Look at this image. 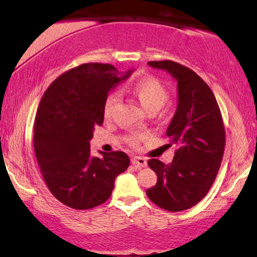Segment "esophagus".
I'll use <instances>...</instances> for the list:
<instances>
[{"label": "esophagus", "mask_w": 257, "mask_h": 257, "mask_svg": "<svg viewBox=\"0 0 257 257\" xmlns=\"http://www.w3.org/2000/svg\"><path fill=\"white\" fill-rule=\"evenodd\" d=\"M132 164L136 165V166H138V167H146L147 166L146 159H144V158H142V157H133Z\"/></svg>", "instance_id": "obj_1"}]
</instances>
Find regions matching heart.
<instances>
[{
	"instance_id": "b5f03b06",
	"label": "heart",
	"mask_w": 257,
	"mask_h": 257,
	"mask_svg": "<svg viewBox=\"0 0 257 257\" xmlns=\"http://www.w3.org/2000/svg\"><path fill=\"white\" fill-rule=\"evenodd\" d=\"M130 91L133 96L137 97L147 113H157L170 99V91L159 79L154 77H145L137 80ZM119 103H120V93L113 91L107 94L103 105V115L105 119H110L113 115ZM149 137L150 135L146 132H133L126 137V142L130 146L136 149L139 146L140 142Z\"/></svg>"
}]
</instances>
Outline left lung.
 <instances>
[{"instance_id":"1","label":"left lung","mask_w":257,"mask_h":257,"mask_svg":"<svg viewBox=\"0 0 257 257\" xmlns=\"http://www.w3.org/2000/svg\"><path fill=\"white\" fill-rule=\"evenodd\" d=\"M149 65L177 80L178 107L166 131L168 145H177L173 161L149 160L158 180L146 194L160 208L181 212L201 201L215 180L226 144L222 115L213 91L193 70L173 61Z\"/></svg>"}]
</instances>
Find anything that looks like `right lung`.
Wrapping results in <instances>:
<instances>
[{"label":"right lung","instance_id":"add662e5","mask_svg":"<svg viewBox=\"0 0 257 257\" xmlns=\"http://www.w3.org/2000/svg\"><path fill=\"white\" fill-rule=\"evenodd\" d=\"M131 73L119 76L113 65L86 63L56 78L42 97L35 154L52 195L70 208L101 205L111 196L115 178L127 170L130 158L120 151L91 157L90 140L94 127L103 125L105 98Z\"/></svg>","mask_w":257,"mask_h":257}]
</instances>
